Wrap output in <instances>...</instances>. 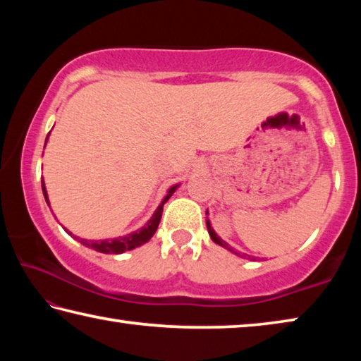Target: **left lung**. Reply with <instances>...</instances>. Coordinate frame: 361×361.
<instances>
[{"mask_svg":"<svg viewBox=\"0 0 361 361\" xmlns=\"http://www.w3.org/2000/svg\"><path fill=\"white\" fill-rule=\"evenodd\" d=\"M205 215H209V210L205 212ZM207 229H209V234H210V239L215 242V243H218L219 247H223V248H226V250H229L231 253H234V255H237V256H240V258H245V259H250V261H256V258L255 256H250V255H247V253H239V252H235L234 248H232L228 242H224L221 237H219L216 232H215V229L212 228V223H210V219L207 218Z\"/></svg>","mask_w":361,"mask_h":361,"instance_id":"8db88e82","label":"left lung"}]
</instances>
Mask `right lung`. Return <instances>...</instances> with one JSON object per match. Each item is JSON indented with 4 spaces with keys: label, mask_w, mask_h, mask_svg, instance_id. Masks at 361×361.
<instances>
[{
    "label": "right lung",
    "mask_w": 361,
    "mask_h": 361,
    "mask_svg": "<svg viewBox=\"0 0 361 361\" xmlns=\"http://www.w3.org/2000/svg\"><path fill=\"white\" fill-rule=\"evenodd\" d=\"M51 133V132H49ZM49 133H47V138H49ZM47 138H46V143H47ZM44 143V146H46ZM41 186H42V194H44V199L49 205V197H47V191H46V185H44V180L41 178ZM180 185H173L167 189V194L166 197L162 199V202L159 204V207L156 209V212L152 213V216L148 219V221L145 223V226L142 228L130 232V234L127 235H122V237H114V239H105V240H87V239H81V237L78 235H73L71 232L68 234L73 237V239H76L78 242H81L84 247L87 248H92L95 252H100V253H106V255H119V253H124V252H129V250L137 248L140 245H143V243L148 242L152 235H154V232L157 231V226L159 221H161V216H162V209H164V204L167 202V200L172 197V194L176 191V188Z\"/></svg>",
    "instance_id": "1"
}]
</instances>
